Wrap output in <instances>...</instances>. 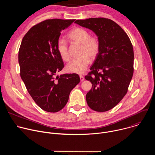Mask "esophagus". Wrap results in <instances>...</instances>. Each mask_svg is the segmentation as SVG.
Masks as SVG:
<instances>
[{
    "mask_svg": "<svg viewBox=\"0 0 155 155\" xmlns=\"http://www.w3.org/2000/svg\"><path fill=\"white\" fill-rule=\"evenodd\" d=\"M80 81H84V78L82 75H80Z\"/></svg>",
    "mask_w": 155,
    "mask_h": 155,
    "instance_id": "esophagus-1",
    "label": "esophagus"
}]
</instances>
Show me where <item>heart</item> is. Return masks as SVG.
<instances>
[{"label": "heart", "instance_id": "obj_1", "mask_svg": "<svg viewBox=\"0 0 155 155\" xmlns=\"http://www.w3.org/2000/svg\"><path fill=\"white\" fill-rule=\"evenodd\" d=\"M68 37L74 42L81 45L80 57L72 60L67 65L66 71L69 73L83 74L90 63V58L95 59L100 50L98 38L91 37L87 31L83 28H77L70 32ZM56 50L61 59L65 61L69 59L68 43L64 38H59L56 43Z\"/></svg>", "mask_w": 155, "mask_h": 155}]
</instances>
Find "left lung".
Masks as SVG:
<instances>
[{
  "instance_id": "obj_1",
  "label": "left lung",
  "mask_w": 155,
  "mask_h": 155,
  "mask_svg": "<svg viewBox=\"0 0 155 155\" xmlns=\"http://www.w3.org/2000/svg\"><path fill=\"white\" fill-rule=\"evenodd\" d=\"M75 23L93 31L100 43L99 52L85 79L92 83L86 96L94 111L104 112L115 107L124 97L134 72V51L124 30L104 18L76 20Z\"/></svg>"
}]
</instances>
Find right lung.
Listing matches in <instances>:
<instances>
[{"label": "right lung", "mask_w": 155, "mask_h": 155, "mask_svg": "<svg viewBox=\"0 0 155 155\" xmlns=\"http://www.w3.org/2000/svg\"><path fill=\"white\" fill-rule=\"evenodd\" d=\"M75 19H47L31 28L22 40L18 53L20 75L35 102L43 110L58 112L67 104L79 83L77 74L54 75L64 62L56 50L61 32Z\"/></svg>", "instance_id": "1"}]
</instances>
